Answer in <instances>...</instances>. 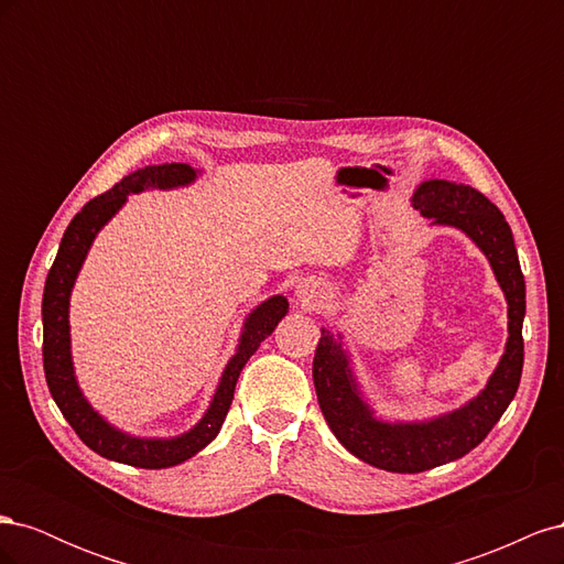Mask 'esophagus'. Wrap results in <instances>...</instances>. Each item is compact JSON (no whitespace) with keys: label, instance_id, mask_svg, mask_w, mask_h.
<instances>
[{"label":"esophagus","instance_id":"obj_1","mask_svg":"<svg viewBox=\"0 0 564 564\" xmlns=\"http://www.w3.org/2000/svg\"><path fill=\"white\" fill-rule=\"evenodd\" d=\"M296 296H299L303 303H315L317 296H319V292H317L315 286H311V284H299V286H296Z\"/></svg>","mask_w":564,"mask_h":564}]
</instances>
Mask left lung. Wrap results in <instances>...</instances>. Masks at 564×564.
I'll use <instances>...</instances> for the list:
<instances>
[{"instance_id": "obj_1", "label": "left lung", "mask_w": 564, "mask_h": 564, "mask_svg": "<svg viewBox=\"0 0 564 564\" xmlns=\"http://www.w3.org/2000/svg\"><path fill=\"white\" fill-rule=\"evenodd\" d=\"M414 209L433 226L466 232L497 275L508 303V340L487 386L464 406L429 421H383L365 402L344 336L322 329L313 360L317 402L336 440L352 456L388 473H423L466 456L487 437L516 398L522 362L524 278L513 232L503 214L475 187L452 181H423L412 197Z\"/></svg>"}]
</instances>
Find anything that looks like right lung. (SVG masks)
Returning <instances> with one entry per match:
<instances>
[{
    "instance_id": "obj_1",
    "label": "right lung",
    "mask_w": 564,
    "mask_h": 564,
    "mask_svg": "<svg viewBox=\"0 0 564 564\" xmlns=\"http://www.w3.org/2000/svg\"><path fill=\"white\" fill-rule=\"evenodd\" d=\"M197 169L191 164H155L145 166L124 176L108 193L94 197L82 207V212L70 220L67 226L56 261L51 265L46 284H44V299H42V324H44V373L46 386L51 390V398L58 404L65 421L73 425V431L79 440L94 449L96 454L106 456L119 464H129L135 468H169L178 466L183 460L202 452L209 442L218 435L220 425L226 421L228 409L232 404L235 386L240 379V371L245 369L249 357L259 350L263 340L275 332L278 322L289 313V301L278 294L263 301L261 305L249 313L245 319V327L240 334V344H237L235 355L224 369V377L218 381V388L209 402V409L204 416L193 425L191 431L176 435V437H135L122 433L115 425H110L104 416L84 398L79 390L75 367H73V352H70V294L75 280L82 270L84 259L108 220L124 207L127 195L143 193L150 187H160V191H172V187L191 185L197 178Z\"/></svg>"
}]
</instances>
